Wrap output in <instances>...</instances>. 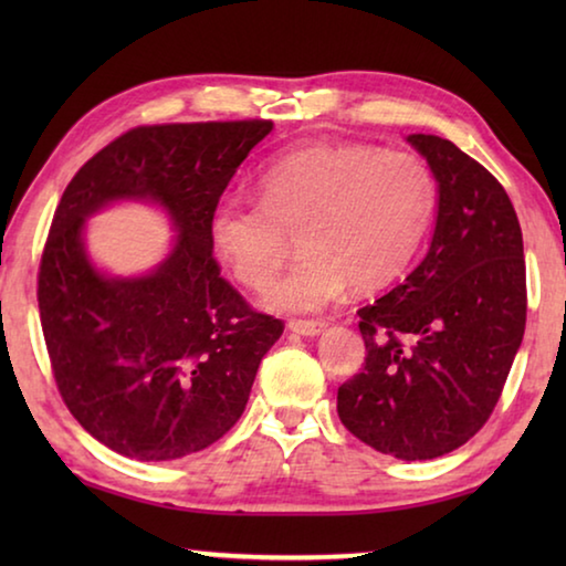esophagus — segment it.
Listing matches in <instances>:
<instances>
[{"instance_id": "1", "label": "esophagus", "mask_w": 566, "mask_h": 566, "mask_svg": "<svg viewBox=\"0 0 566 566\" xmlns=\"http://www.w3.org/2000/svg\"><path fill=\"white\" fill-rule=\"evenodd\" d=\"M324 327H327V322H322V319H292L290 322V329L302 334V337H314V334H319Z\"/></svg>"}]
</instances>
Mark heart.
Returning <instances> with one entry per match:
<instances>
[{
  "mask_svg": "<svg viewBox=\"0 0 566 566\" xmlns=\"http://www.w3.org/2000/svg\"><path fill=\"white\" fill-rule=\"evenodd\" d=\"M439 187L424 157L367 145H306L260 177V202L229 195L209 237L244 286L262 290L300 237L304 254L266 292L284 312H314L347 290H377L407 270L432 227Z\"/></svg>",
  "mask_w": 566,
  "mask_h": 566,
  "instance_id": "1",
  "label": "heart"
}]
</instances>
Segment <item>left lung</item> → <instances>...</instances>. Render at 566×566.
<instances>
[{
    "label": "left lung",
    "mask_w": 566,
    "mask_h": 566,
    "mask_svg": "<svg viewBox=\"0 0 566 566\" xmlns=\"http://www.w3.org/2000/svg\"><path fill=\"white\" fill-rule=\"evenodd\" d=\"M439 181L432 247L361 306L364 367L337 391L342 424L381 454L434 459L469 442L502 397L526 324L522 229L492 171L434 134H409Z\"/></svg>",
    "instance_id": "obj_1"
}]
</instances>
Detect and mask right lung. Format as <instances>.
I'll return each mask as SVG.
<instances>
[{
  "label": "right lung",
  "instance_id": "obj_1",
  "mask_svg": "<svg viewBox=\"0 0 566 566\" xmlns=\"http://www.w3.org/2000/svg\"><path fill=\"white\" fill-rule=\"evenodd\" d=\"M270 119L145 124L76 171L46 234L36 302L56 389L112 452L169 462L202 452L237 424L260 361L284 322L229 284L209 219ZM114 198H151L176 219L168 262L139 281L88 264L83 219Z\"/></svg>",
  "mask_w": 566,
  "mask_h": 566
}]
</instances>
